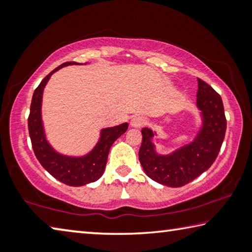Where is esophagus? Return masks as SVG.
I'll return each instance as SVG.
<instances>
[{
  "instance_id": "34e87169",
  "label": "esophagus",
  "mask_w": 252,
  "mask_h": 252,
  "mask_svg": "<svg viewBox=\"0 0 252 252\" xmlns=\"http://www.w3.org/2000/svg\"><path fill=\"white\" fill-rule=\"evenodd\" d=\"M130 125L134 127H140L143 125H146V119H144L142 116H134L131 119Z\"/></svg>"
}]
</instances>
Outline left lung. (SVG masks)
Here are the masks:
<instances>
[{
    "mask_svg": "<svg viewBox=\"0 0 252 252\" xmlns=\"http://www.w3.org/2000/svg\"><path fill=\"white\" fill-rule=\"evenodd\" d=\"M197 106L202 126L192 142L170 155H159L152 143L156 132L143 127L139 160L149 178L163 186L179 188L194 180L211 167L222 146L227 120L221 96L208 83L198 79Z\"/></svg>",
    "mask_w": 252,
    "mask_h": 252,
    "instance_id": "obj_1",
    "label": "left lung"
}]
</instances>
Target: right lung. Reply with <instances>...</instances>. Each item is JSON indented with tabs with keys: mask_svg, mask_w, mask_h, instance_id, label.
I'll return each mask as SVG.
<instances>
[{
	"mask_svg": "<svg viewBox=\"0 0 252 252\" xmlns=\"http://www.w3.org/2000/svg\"><path fill=\"white\" fill-rule=\"evenodd\" d=\"M78 64L76 62H65L54 69L41 81L39 87L33 93L30 116L28 119L29 133L31 138L32 148L36 159L39 160L46 171L57 180L71 187H81L94 182L104 172L110 148L113 142L127 130L129 125L122 123L120 126L105 127L101 130L100 139L95 147L83 157H69L61 155L51 147L45 138L43 122L41 116L42 95L44 87L54 72L63 66Z\"/></svg>",
	"mask_w": 252,
	"mask_h": 252,
	"instance_id": "add662e5",
	"label": "right lung"
}]
</instances>
